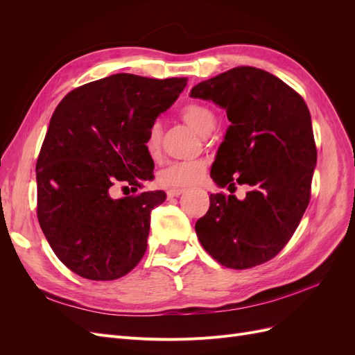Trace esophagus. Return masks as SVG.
Instances as JSON below:
<instances>
[{
    "mask_svg": "<svg viewBox=\"0 0 355 355\" xmlns=\"http://www.w3.org/2000/svg\"><path fill=\"white\" fill-rule=\"evenodd\" d=\"M185 189L184 188H171L167 191V197L173 198V197H179L180 194H184Z\"/></svg>",
    "mask_w": 355,
    "mask_h": 355,
    "instance_id": "obj_1",
    "label": "esophagus"
}]
</instances>
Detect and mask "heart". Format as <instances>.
Wrapping results in <instances>:
<instances>
[{"instance_id":"b5f03b06","label":"heart","mask_w":355,"mask_h":355,"mask_svg":"<svg viewBox=\"0 0 355 355\" xmlns=\"http://www.w3.org/2000/svg\"><path fill=\"white\" fill-rule=\"evenodd\" d=\"M182 118L185 123L200 135H209L214 128V115L213 112L202 105L192 103L182 110ZM161 136H163V125L159 121H155L148 132L146 139V151L153 158L158 157L161 149ZM206 170V163L202 159H185L173 161L161 168L157 175V182L161 187L166 188H182L196 184Z\"/></svg>"}]
</instances>
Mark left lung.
Wrapping results in <instances>:
<instances>
[{
    "label": "left lung",
    "mask_w": 355,
    "mask_h": 355,
    "mask_svg": "<svg viewBox=\"0 0 355 355\" xmlns=\"http://www.w3.org/2000/svg\"><path fill=\"white\" fill-rule=\"evenodd\" d=\"M189 96L216 103L231 121L211 164L214 184L250 187L243 200L210 194L197 237L223 266L261 265L292 239L308 207L317 164L308 106L284 81L253 67L201 81Z\"/></svg>",
    "instance_id": "1"
}]
</instances>
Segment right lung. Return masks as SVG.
<instances>
[{
  "instance_id": "obj_1",
  "label": "right lung",
  "mask_w": 355,
  "mask_h": 355,
  "mask_svg": "<svg viewBox=\"0 0 355 355\" xmlns=\"http://www.w3.org/2000/svg\"><path fill=\"white\" fill-rule=\"evenodd\" d=\"M187 83L115 73L72 90L53 112L37 161V214L53 252L72 272L110 282L141 262L151 210L166 192L112 198V187L137 191L154 179L148 132Z\"/></svg>"
}]
</instances>
